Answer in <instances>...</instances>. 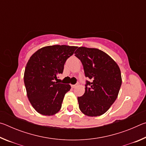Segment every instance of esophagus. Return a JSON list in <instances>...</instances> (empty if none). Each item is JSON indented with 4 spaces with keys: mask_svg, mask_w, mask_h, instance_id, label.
<instances>
[{
    "mask_svg": "<svg viewBox=\"0 0 146 146\" xmlns=\"http://www.w3.org/2000/svg\"><path fill=\"white\" fill-rule=\"evenodd\" d=\"M76 84H75V85H71V88H75L76 87Z\"/></svg>",
    "mask_w": 146,
    "mask_h": 146,
    "instance_id": "esophagus-1",
    "label": "esophagus"
}]
</instances>
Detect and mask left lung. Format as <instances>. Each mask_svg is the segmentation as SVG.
<instances>
[{"label": "left lung", "instance_id": "obj_1", "mask_svg": "<svg viewBox=\"0 0 146 146\" xmlns=\"http://www.w3.org/2000/svg\"><path fill=\"white\" fill-rule=\"evenodd\" d=\"M82 62L86 81L85 93L78 97L79 109L88 117L107 111L118 97L122 76L118 64L107 53L97 48L80 47L75 52Z\"/></svg>", "mask_w": 146, "mask_h": 146}]
</instances>
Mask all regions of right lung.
Here are the masks:
<instances>
[{
  "instance_id": "obj_1",
  "label": "right lung",
  "mask_w": 146,
  "mask_h": 146,
  "mask_svg": "<svg viewBox=\"0 0 146 146\" xmlns=\"http://www.w3.org/2000/svg\"><path fill=\"white\" fill-rule=\"evenodd\" d=\"M76 48L66 45L43 47L34 53L27 62L24 75L27 96L40 114L51 116L60 111L71 86L56 82V76L62 73L66 60Z\"/></svg>"
}]
</instances>
